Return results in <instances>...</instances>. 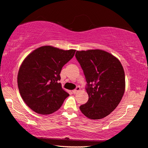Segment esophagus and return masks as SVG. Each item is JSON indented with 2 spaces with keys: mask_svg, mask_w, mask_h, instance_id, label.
Returning a JSON list of instances; mask_svg holds the SVG:
<instances>
[{
  "mask_svg": "<svg viewBox=\"0 0 148 148\" xmlns=\"http://www.w3.org/2000/svg\"><path fill=\"white\" fill-rule=\"evenodd\" d=\"M80 90V86H76V88H75V89L74 90H72V92H73L74 94H76L77 92H79Z\"/></svg>",
  "mask_w": 148,
  "mask_h": 148,
  "instance_id": "1",
  "label": "esophagus"
}]
</instances>
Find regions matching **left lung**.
Returning <instances> with one entry per match:
<instances>
[{
  "mask_svg": "<svg viewBox=\"0 0 148 148\" xmlns=\"http://www.w3.org/2000/svg\"><path fill=\"white\" fill-rule=\"evenodd\" d=\"M76 60L83 70L88 94L81 105L84 115L92 120L105 118L116 109L125 91V74L120 62L102 50L76 51Z\"/></svg>",
  "mask_w": 148,
  "mask_h": 148,
  "instance_id": "8db88e82",
  "label": "left lung"
}]
</instances>
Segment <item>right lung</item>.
<instances>
[{
    "instance_id": "1",
    "label": "right lung",
    "mask_w": 148,
    "mask_h": 148,
    "mask_svg": "<svg viewBox=\"0 0 148 148\" xmlns=\"http://www.w3.org/2000/svg\"><path fill=\"white\" fill-rule=\"evenodd\" d=\"M75 52L45 46L23 61L18 74V86L24 102L33 111L42 115L52 114L69 96L59 82L60 74Z\"/></svg>"
}]
</instances>
